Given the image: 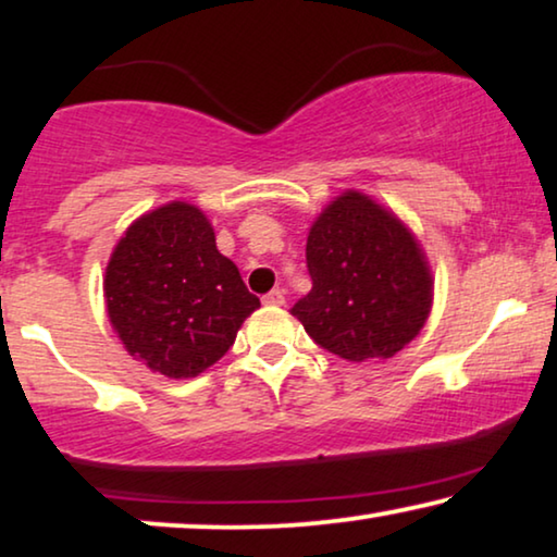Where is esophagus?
<instances>
[{"label": "esophagus", "instance_id": "esophagus-1", "mask_svg": "<svg viewBox=\"0 0 557 557\" xmlns=\"http://www.w3.org/2000/svg\"><path fill=\"white\" fill-rule=\"evenodd\" d=\"M263 304L265 307H284V292H281V288H273V292L263 296Z\"/></svg>", "mask_w": 557, "mask_h": 557}]
</instances>
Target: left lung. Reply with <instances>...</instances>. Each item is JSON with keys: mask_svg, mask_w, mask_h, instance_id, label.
Segmentation results:
<instances>
[{"mask_svg": "<svg viewBox=\"0 0 557 557\" xmlns=\"http://www.w3.org/2000/svg\"><path fill=\"white\" fill-rule=\"evenodd\" d=\"M311 292L292 314L326 352L387 360L421 334L433 273L410 227L360 189H345L309 227Z\"/></svg>", "mask_w": 557, "mask_h": 557, "instance_id": "left-lung-1", "label": "left lung"}]
</instances>
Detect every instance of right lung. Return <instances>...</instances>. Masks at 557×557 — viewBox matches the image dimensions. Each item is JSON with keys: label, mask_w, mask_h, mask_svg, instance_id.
<instances>
[{"label": "right lung", "mask_w": 557, "mask_h": 557, "mask_svg": "<svg viewBox=\"0 0 557 557\" xmlns=\"http://www.w3.org/2000/svg\"><path fill=\"white\" fill-rule=\"evenodd\" d=\"M103 296L126 352L174 380L215 364L261 307L218 250L208 215L185 200L144 212L126 227L106 265Z\"/></svg>", "instance_id": "obj_1"}]
</instances>
